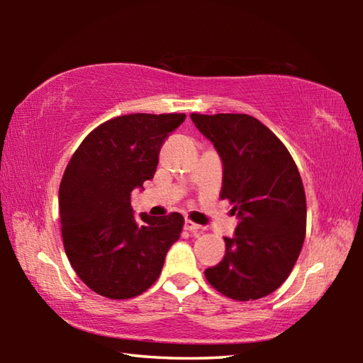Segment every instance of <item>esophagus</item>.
<instances>
[{
    "label": "esophagus",
    "instance_id": "34e87169",
    "mask_svg": "<svg viewBox=\"0 0 363 363\" xmlns=\"http://www.w3.org/2000/svg\"><path fill=\"white\" fill-rule=\"evenodd\" d=\"M184 227H186V230H189V232H195V233L201 230V225L195 224L194 220H190V219H186V223H184Z\"/></svg>",
    "mask_w": 363,
    "mask_h": 363
}]
</instances>
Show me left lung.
I'll use <instances>...</instances> for the list:
<instances>
[{
  "mask_svg": "<svg viewBox=\"0 0 363 363\" xmlns=\"http://www.w3.org/2000/svg\"><path fill=\"white\" fill-rule=\"evenodd\" d=\"M223 162L220 199L237 213L235 235L224 237L223 261L205 270L224 296L253 301L284 284L306 237V194L284 143L255 116L190 115Z\"/></svg>",
  "mask_w": 363,
  "mask_h": 363,
  "instance_id": "obj_1",
  "label": "left lung"
}]
</instances>
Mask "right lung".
Masks as SVG:
<instances>
[{"label":"right lung","mask_w":363,"mask_h":363,"mask_svg":"<svg viewBox=\"0 0 363 363\" xmlns=\"http://www.w3.org/2000/svg\"><path fill=\"white\" fill-rule=\"evenodd\" d=\"M184 120V113L116 116L91 131L67 164L59 187L64 248L78 277L101 296L144 293L181 237L179 213L138 219L131 192L152 179L164 139Z\"/></svg>","instance_id":"obj_1"}]
</instances>
